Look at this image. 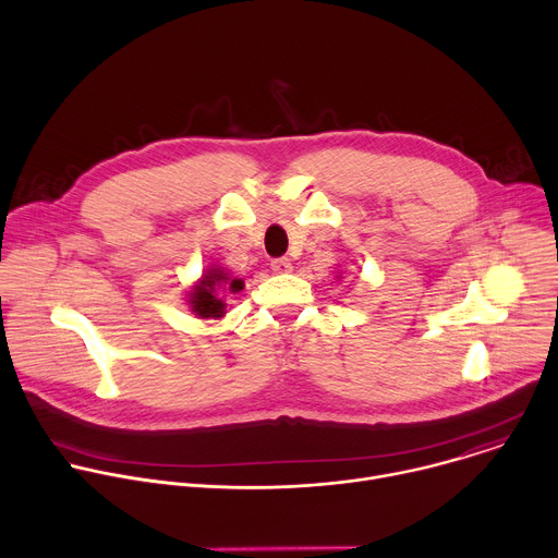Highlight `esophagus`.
I'll return each mask as SVG.
<instances>
[{
	"instance_id": "1",
	"label": "esophagus",
	"mask_w": 558,
	"mask_h": 558,
	"mask_svg": "<svg viewBox=\"0 0 558 558\" xmlns=\"http://www.w3.org/2000/svg\"><path fill=\"white\" fill-rule=\"evenodd\" d=\"M271 269L276 274H289L291 271V260L289 258H276V260H271Z\"/></svg>"
}]
</instances>
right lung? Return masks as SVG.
Masks as SVG:
<instances>
[{
  "label": "right lung",
  "mask_w": 558,
  "mask_h": 558,
  "mask_svg": "<svg viewBox=\"0 0 558 558\" xmlns=\"http://www.w3.org/2000/svg\"><path fill=\"white\" fill-rule=\"evenodd\" d=\"M245 284L241 278H231L222 267H209L203 278L192 287L187 304L198 317H222L227 304L218 298V291L238 293Z\"/></svg>",
  "instance_id": "1"
}]
</instances>
